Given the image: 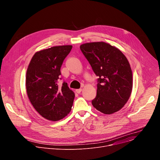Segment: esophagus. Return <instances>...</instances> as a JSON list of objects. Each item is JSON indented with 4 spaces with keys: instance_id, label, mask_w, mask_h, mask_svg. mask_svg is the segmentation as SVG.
<instances>
[{
    "instance_id": "obj_1",
    "label": "esophagus",
    "mask_w": 160,
    "mask_h": 160,
    "mask_svg": "<svg viewBox=\"0 0 160 160\" xmlns=\"http://www.w3.org/2000/svg\"><path fill=\"white\" fill-rule=\"evenodd\" d=\"M82 88H79V89H77L75 91H76V92H77V93L80 94V93L82 92Z\"/></svg>"
}]
</instances>
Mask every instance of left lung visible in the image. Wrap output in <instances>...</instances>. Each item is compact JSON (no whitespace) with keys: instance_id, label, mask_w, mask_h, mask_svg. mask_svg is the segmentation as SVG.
Instances as JSON below:
<instances>
[{"instance_id":"obj_1","label":"left lung","mask_w":160,"mask_h":160,"mask_svg":"<svg viewBox=\"0 0 160 160\" xmlns=\"http://www.w3.org/2000/svg\"><path fill=\"white\" fill-rule=\"evenodd\" d=\"M80 48L98 77L93 106L106 115L117 112L128 101L132 90V73L127 58L103 42L83 43Z\"/></svg>"}]
</instances>
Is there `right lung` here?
Instances as JSON below:
<instances>
[{
    "label": "right lung",
    "instance_id": "obj_1",
    "mask_svg": "<svg viewBox=\"0 0 160 160\" xmlns=\"http://www.w3.org/2000/svg\"><path fill=\"white\" fill-rule=\"evenodd\" d=\"M72 45H60L37 52L28 65L26 88L35 110L45 119L58 121L72 109L75 94L63 82L59 87L61 67Z\"/></svg>",
    "mask_w": 160,
    "mask_h": 160
}]
</instances>
